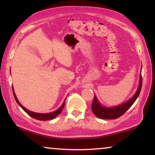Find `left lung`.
Masks as SVG:
<instances>
[{"instance_id":"8db88e82","label":"left lung","mask_w":155,"mask_h":155,"mask_svg":"<svg viewBox=\"0 0 155 155\" xmlns=\"http://www.w3.org/2000/svg\"><path fill=\"white\" fill-rule=\"evenodd\" d=\"M142 87V77L141 74H140V81L139 87L137 91L135 94V95L131 98L129 101H127L122 104H120L119 106L111 107V108H107L102 106L99 102L97 100L96 97L94 96L92 104H91V109L94 114L99 118L102 119H117L124 114L130 107L133 105V104L135 103L136 99L137 98L138 96L140 95V93Z\"/></svg>"}]
</instances>
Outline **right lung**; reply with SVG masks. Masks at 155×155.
I'll list each match as a JSON object with an SVG mask.
<instances>
[{
    "instance_id": "1",
    "label": "right lung",
    "mask_w": 155,
    "mask_h": 155,
    "mask_svg": "<svg viewBox=\"0 0 155 155\" xmlns=\"http://www.w3.org/2000/svg\"><path fill=\"white\" fill-rule=\"evenodd\" d=\"M13 90V88H12ZM13 94H14V98L15 101L17 102V103L19 104V105L21 107V108H22L24 111L27 113L28 115H29L31 117H32L34 119H36V120H43V121H46V120H52V119H54L55 118V117L58 115L62 111L63 109H64V105H65V103H63L62 105L61 106V107L59 109H57V111H54V112H52V113H49V114H38V113H34L32 111H30L27 110L26 108H25L24 107H23L22 104H21L19 101H18V99L16 98V96H15V94L14 93V91L13 90Z\"/></svg>"
}]
</instances>
